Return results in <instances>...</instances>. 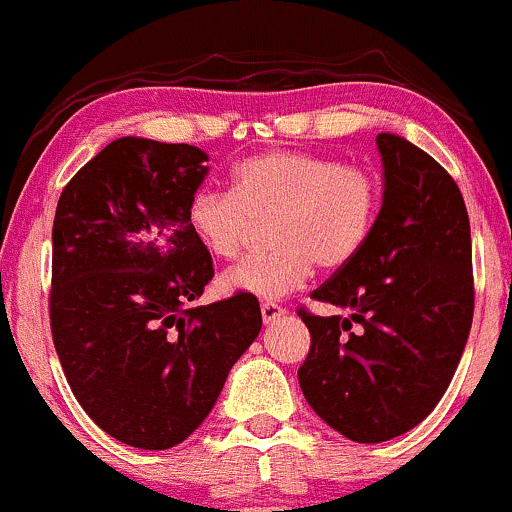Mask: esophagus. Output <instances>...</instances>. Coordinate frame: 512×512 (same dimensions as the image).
Returning a JSON list of instances; mask_svg holds the SVG:
<instances>
[{
  "label": "esophagus",
  "mask_w": 512,
  "mask_h": 512,
  "mask_svg": "<svg viewBox=\"0 0 512 512\" xmlns=\"http://www.w3.org/2000/svg\"><path fill=\"white\" fill-rule=\"evenodd\" d=\"M260 308H262V320H265V323H274V320L286 316V308L279 306V303H274V301H265Z\"/></svg>",
  "instance_id": "1"
}]
</instances>
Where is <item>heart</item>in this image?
Masks as SVG:
<instances>
[{
    "label": "heart",
    "instance_id": "b5f03b06",
    "mask_svg": "<svg viewBox=\"0 0 512 512\" xmlns=\"http://www.w3.org/2000/svg\"><path fill=\"white\" fill-rule=\"evenodd\" d=\"M381 196V179L369 167L306 150H267L235 165L233 192L199 189L187 221L218 260L243 255L257 223L272 221L274 245L245 257L223 284L260 299H282L316 265L333 272L355 260L376 226Z\"/></svg>",
    "mask_w": 512,
    "mask_h": 512
}]
</instances>
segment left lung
<instances>
[{
	"mask_svg": "<svg viewBox=\"0 0 512 512\" xmlns=\"http://www.w3.org/2000/svg\"><path fill=\"white\" fill-rule=\"evenodd\" d=\"M384 204L367 245L311 299L350 316L299 308L311 350L306 401L347 440L386 442L445 396L474 318L471 230L457 182L408 140L379 133Z\"/></svg>",
	"mask_w": 512,
	"mask_h": 512,
	"instance_id": "8db88e82",
	"label": "left lung"
}]
</instances>
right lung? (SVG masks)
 <instances>
[{"label": "right lung", "mask_w": 512, "mask_h": 512, "mask_svg": "<svg viewBox=\"0 0 512 512\" xmlns=\"http://www.w3.org/2000/svg\"><path fill=\"white\" fill-rule=\"evenodd\" d=\"M206 160L187 143L119 138L55 209V352L84 413L123 445L187 440L262 328L260 301L245 291L194 306L213 279L187 221Z\"/></svg>", "instance_id": "obj_1"}]
</instances>
